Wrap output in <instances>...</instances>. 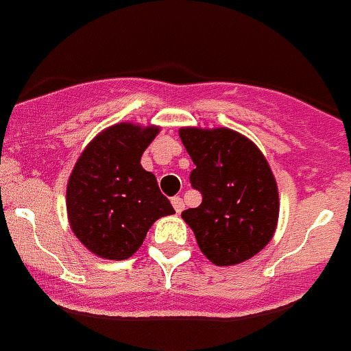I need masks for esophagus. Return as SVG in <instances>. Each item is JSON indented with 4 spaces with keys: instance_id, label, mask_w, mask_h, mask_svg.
I'll use <instances>...</instances> for the list:
<instances>
[{
    "instance_id": "esophagus-1",
    "label": "esophagus",
    "mask_w": 351,
    "mask_h": 351,
    "mask_svg": "<svg viewBox=\"0 0 351 351\" xmlns=\"http://www.w3.org/2000/svg\"><path fill=\"white\" fill-rule=\"evenodd\" d=\"M172 206H173V210L178 212V214H181V212H183V208H184L183 199L179 197V195H176V197H172Z\"/></svg>"
}]
</instances>
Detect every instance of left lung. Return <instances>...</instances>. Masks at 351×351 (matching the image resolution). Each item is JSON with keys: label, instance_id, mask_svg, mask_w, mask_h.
I'll return each mask as SVG.
<instances>
[{"label": "left lung", "instance_id": "left-lung-1", "mask_svg": "<svg viewBox=\"0 0 351 351\" xmlns=\"http://www.w3.org/2000/svg\"><path fill=\"white\" fill-rule=\"evenodd\" d=\"M179 137L195 165L190 183L203 195L197 208L181 214L199 248L217 266L248 261L270 243L279 217L268 161L230 128H181Z\"/></svg>", "mask_w": 351, "mask_h": 351}]
</instances>
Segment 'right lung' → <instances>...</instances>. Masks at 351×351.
Returning <instances> with one entry per match:
<instances>
[{"instance_id":"right-lung-1","label":"right lung","mask_w":351,"mask_h":351,"mask_svg":"<svg viewBox=\"0 0 351 351\" xmlns=\"http://www.w3.org/2000/svg\"><path fill=\"white\" fill-rule=\"evenodd\" d=\"M158 132V127L117 123L88 143L70 173V228L103 259H128L143 245L148 228L173 214L156 176L141 167L143 152Z\"/></svg>"}]
</instances>
